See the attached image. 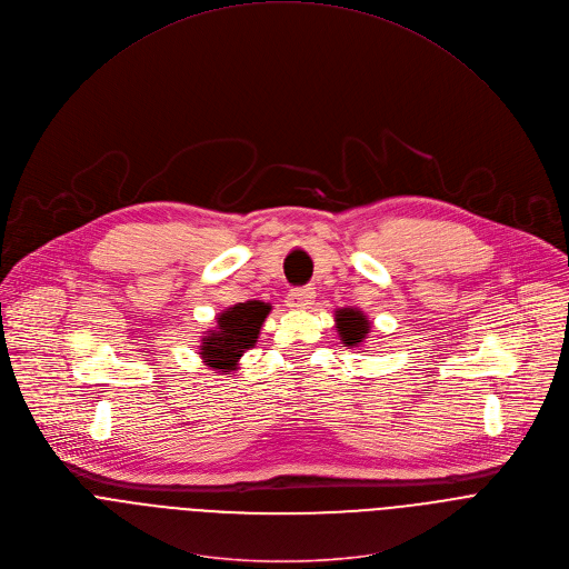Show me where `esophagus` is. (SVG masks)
<instances>
[{
  "mask_svg": "<svg viewBox=\"0 0 569 569\" xmlns=\"http://www.w3.org/2000/svg\"><path fill=\"white\" fill-rule=\"evenodd\" d=\"M315 299V288L306 286V288H292L286 297V306L290 310H306Z\"/></svg>",
  "mask_w": 569,
  "mask_h": 569,
  "instance_id": "esophagus-1",
  "label": "esophagus"
}]
</instances>
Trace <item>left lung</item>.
<instances>
[{
    "label": "left lung",
    "mask_w": 569,
    "mask_h": 569,
    "mask_svg": "<svg viewBox=\"0 0 569 569\" xmlns=\"http://www.w3.org/2000/svg\"><path fill=\"white\" fill-rule=\"evenodd\" d=\"M335 321H337V332L341 337V341L346 346H357L366 339L370 326H368V319L361 310H355V308H343V310H337L335 315Z\"/></svg>",
    "instance_id": "left-lung-1"
}]
</instances>
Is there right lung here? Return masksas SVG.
Here are the masks:
<instances>
[{"mask_svg":"<svg viewBox=\"0 0 569 569\" xmlns=\"http://www.w3.org/2000/svg\"><path fill=\"white\" fill-rule=\"evenodd\" d=\"M270 312V303L246 301L223 310L217 319V330H210L201 343V357L208 366L230 372L241 355L257 343L259 330Z\"/></svg>","mask_w":569,"mask_h":569,"instance_id":"add662e5","label":"right lung"}]
</instances>
